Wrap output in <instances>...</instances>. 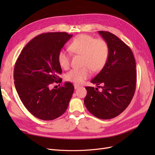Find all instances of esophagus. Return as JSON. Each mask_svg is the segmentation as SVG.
<instances>
[{
	"label": "esophagus",
	"mask_w": 155,
	"mask_h": 155,
	"mask_svg": "<svg viewBox=\"0 0 155 155\" xmlns=\"http://www.w3.org/2000/svg\"><path fill=\"white\" fill-rule=\"evenodd\" d=\"M78 87H79V85H76V84H75V85H74V88L76 89V88H78Z\"/></svg>",
	"instance_id": "1"
}]
</instances>
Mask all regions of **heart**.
Wrapping results in <instances>:
<instances>
[{"label": "heart", "mask_w": 155, "mask_h": 155, "mask_svg": "<svg viewBox=\"0 0 155 155\" xmlns=\"http://www.w3.org/2000/svg\"><path fill=\"white\" fill-rule=\"evenodd\" d=\"M68 48L72 53L83 55V66L80 69H72L65 75L67 81L76 84L82 83L91 76V70L99 71L105 65L109 54L107 42L102 39L81 34L77 36L70 44ZM60 67L66 69L70 65V56L64 50H60L58 55Z\"/></svg>", "instance_id": "heart-1"}]
</instances>
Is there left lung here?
Masks as SVG:
<instances>
[{
	"label": "left lung",
	"instance_id": "1",
	"mask_svg": "<svg viewBox=\"0 0 155 155\" xmlns=\"http://www.w3.org/2000/svg\"><path fill=\"white\" fill-rule=\"evenodd\" d=\"M98 33L107 43L109 54L104 68L91 82L102 91L85 87L84 104L92 114L108 120L120 114L133 99L137 84L136 61L132 50L118 37L109 31Z\"/></svg>",
	"mask_w": 155,
	"mask_h": 155
}]
</instances>
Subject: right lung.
Listing matches in <instances>:
<instances>
[{
	"mask_svg": "<svg viewBox=\"0 0 155 155\" xmlns=\"http://www.w3.org/2000/svg\"><path fill=\"white\" fill-rule=\"evenodd\" d=\"M72 37L66 32L40 34L25 46L17 59L13 78L18 95L27 110L40 120L61 116L72 96L74 87L70 82L50 89L61 79L58 55Z\"/></svg>",
	"mask_w": 155,
	"mask_h": 155,
	"instance_id": "obj_1",
	"label": "right lung"
}]
</instances>
